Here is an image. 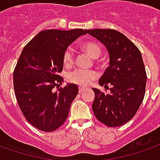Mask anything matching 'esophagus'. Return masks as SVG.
I'll use <instances>...</instances> for the list:
<instances>
[{"mask_svg":"<svg viewBox=\"0 0 160 160\" xmlns=\"http://www.w3.org/2000/svg\"><path fill=\"white\" fill-rule=\"evenodd\" d=\"M84 91H85V88H84V87H79V92H80V93H82Z\"/></svg>","mask_w":160,"mask_h":160,"instance_id":"esophagus-1","label":"esophagus"}]
</instances>
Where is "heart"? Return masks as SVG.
Listing matches in <instances>:
<instances>
[{
  "mask_svg": "<svg viewBox=\"0 0 160 160\" xmlns=\"http://www.w3.org/2000/svg\"><path fill=\"white\" fill-rule=\"evenodd\" d=\"M82 49L93 58H98L102 54V46L98 41H87L82 45ZM74 62V52L71 48L66 49L62 57V62L66 67H69ZM98 77L95 71L77 68L67 76V80L71 84L80 86H87Z\"/></svg>",
  "mask_w": 160,
  "mask_h": 160,
  "instance_id": "heart-1",
  "label": "heart"
}]
</instances>
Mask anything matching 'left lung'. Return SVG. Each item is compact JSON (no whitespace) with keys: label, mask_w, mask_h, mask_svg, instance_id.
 <instances>
[{"label":"left lung","mask_w":160,"mask_h":160,"mask_svg":"<svg viewBox=\"0 0 160 160\" xmlns=\"http://www.w3.org/2000/svg\"><path fill=\"white\" fill-rule=\"evenodd\" d=\"M86 33L101 41L109 53V66L99 80L108 88L105 94L94 88L92 110L96 118L109 127L121 126L131 120L142 102L147 74L139 49L122 33L108 29H87Z\"/></svg>","instance_id":"8db88e82"}]
</instances>
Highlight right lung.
I'll list each match as a JSON object with an SVG mask.
<instances>
[{"mask_svg":"<svg viewBox=\"0 0 160 160\" xmlns=\"http://www.w3.org/2000/svg\"><path fill=\"white\" fill-rule=\"evenodd\" d=\"M86 29H47L41 31L26 45L13 72V86L23 116L34 127L51 132L68 117L78 86H59L62 78L63 53L73 41L86 35Z\"/></svg>","mask_w":160,"mask_h":160,"instance_id":"1","label":"right lung"}]
</instances>
